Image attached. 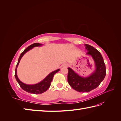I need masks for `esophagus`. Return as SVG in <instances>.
I'll use <instances>...</instances> for the list:
<instances>
[{
  "mask_svg": "<svg viewBox=\"0 0 121 121\" xmlns=\"http://www.w3.org/2000/svg\"><path fill=\"white\" fill-rule=\"evenodd\" d=\"M68 66V65L66 63H65V64H63V65H62V66H65V67H66V66Z\"/></svg>",
  "mask_w": 121,
  "mask_h": 121,
  "instance_id": "1",
  "label": "esophagus"
}]
</instances>
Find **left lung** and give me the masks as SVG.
Segmentation results:
<instances>
[{"label":"left lung","mask_w":121,"mask_h":121,"mask_svg":"<svg viewBox=\"0 0 121 121\" xmlns=\"http://www.w3.org/2000/svg\"><path fill=\"white\" fill-rule=\"evenodd\" d=\"M87 55L91 56L95 63V71L91 75L84 78L68 68V81L72 88L78 92H89L98 86L106 75V68L102 55L92 46L86 44Z\"/></svg>","instance_id":"1"}]
</instances>
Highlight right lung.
<instances>
[{
	"label": "right lung",
	"mask_w": 121,
	"mask_h": 121,
	"mask_svg": "<svg viewBox=\"0 0 121 121\" xmlns=\"http://www.w3.org/2000/svg\"><path fill=\"white\" fill-rule=\"evenodd\" d=\"M42 45V44H40L39 43H33V44L30 45V46H29V47L25 49L21 53V55H20V57L19 58V60H18V61H17V63L16 65V68H15L14 76H15V78L17 79V83H19V85L21 87V88L22 89H23L24 91H26L27 92H29V93H30V94H40L45 92L50 87V85H51V82L52 80L54 75H55L56 73H57L58 72L60 71V69H58V70H56L55 71L52 72L50 73L49 74H48V75L46 76L42 81H41L40 82H39V83H38L36 84L27 85V84H25L23 83H22L21 81H20V79L17 78V66L19 65V63L20 62V60H21L22 57L23 56V55L25 53L27 52L28 51H29L31 49L33 48V47H38V46H40Z\"/></svg>",
	"instance_id": "right-lung-1"
}]
</instances>
